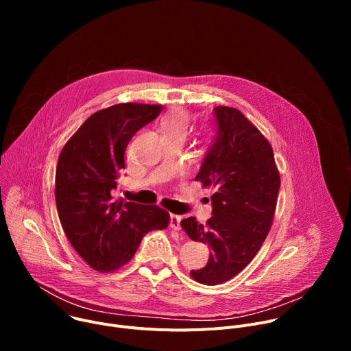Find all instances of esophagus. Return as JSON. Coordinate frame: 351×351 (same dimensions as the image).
I'll return each instance as SVG.
<instances>
[{
	"instance_id": "1",
	"label": "esophagus",
	"mask_w": 351,
	"mask_h": 351,
	"mask_svg": "<svg viewBox=\"0 0 351 351\" xmlns=\"http://www.w3.org/2000/svg\"><path fill=\"white\" fill-rule=\"evenodd\" d=\"M180 221H182V217H180V215L172 214V215H171V228H172L173 230H180V229H182Z\"/></svg>"
}]
</instances>
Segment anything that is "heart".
Returning <instances> with one entry per match:
<instances>
[{
  "mask_svg": "<svg viewBox=\"0 0 351 351\" xmlns=\"http://www.w3.org/2000/svg\"><path fill=\"white\" fill-rule=\"evenodd\" d=\"M191 122V114L183 107L171 108L161 121V129L164 134H184L189 130Z\"/></svg>",
  "mask_w": 351,
  "mask_h": 351,
  "instance_id": "obj_1",
  "label": "heart"
}]
</instances>
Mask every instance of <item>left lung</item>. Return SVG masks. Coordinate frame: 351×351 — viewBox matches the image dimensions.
Masks as SVG:
<instances>
[{"label": "left lung", "mask_w": 351, "mask_h": 351, "mask_svg": "<svg viewBox=\"0 0 351 351\" xmlns=\"http://www.w3.org/2000/svg\"><path fill=\"white\" fill-rule=\"evenodd\" d=\"M218 136L195 180L213 187V217L206 225L193 217L180 222L194 241L211 247L207 265L191 271L203 285L223 283L241 272L269 233L280 175L271 143L239 110L214 108Z\"/></svg>", "instance_id": "left-lung-1"}]
</instances>
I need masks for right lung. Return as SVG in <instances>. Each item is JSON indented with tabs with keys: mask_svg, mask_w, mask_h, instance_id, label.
<instances>
[{
	"mask_svg": "<svg viewBox=\"0 0 351 351\" xmlns=\"http://www.w3.org/2000/svg\"><path fill=\"white\" fill-rule=\"evenodd\" d=\"M161 104L121 103L99 110L66 141L56 172V202L62 229L76 253L98 272H114L134 256L141 239L168 228L158 206L115 199L117 178L134 133L156 119Z\"/></svg>",
	"mask_w": 351,
	"mask_h": 351,
	"instance_id": "add662e5",
	"label": "right lung"
}]
</instances>
